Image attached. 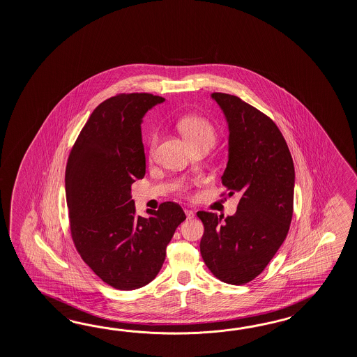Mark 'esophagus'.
<instances>
[{"mask_svg":"<svg viewBox=\"0 0 357 357\" xmlns=\"http://www.w3.org/2000/svg\"><path fill=\"white\" fill-rule=\"evenodd\" d=\"M185 214H186L188 220H192L195 217V213H194V211H191V209H185Z\"/></svg>","mask_w":357,"mask_h":357,"instance_id":"obj_1","label":"esophagus"}]
</instances>
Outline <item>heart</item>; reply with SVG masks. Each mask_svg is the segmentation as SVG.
<instances>
[{
    "label": "heart",
    "instance_id": "heart-1",
    "mask_svg": "<svg viewBox=\"0 0 357 357\" xmlns=\"http://www.w3.org/2000/svg\"><path fill=\"white\" fill-rule=\"evenodd\" d=\"M178 128L181 130L182 135L186 137L190 145L203 143V142L213 144L215 140L214 126L204 117H200V116L185 117L178 123ZM158 140H160V135L157 132L152 134V137L149 139V155L151 157H153L155 153Z\"/></svg>",
    "mask_w": 357,
    "mask_h": 357
}]
</instances>
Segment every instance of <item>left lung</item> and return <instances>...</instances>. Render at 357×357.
<instances>
[{"label":"left lung","mask_w":357,"mask_h":357,"mask_svg":"<svg viewBox=\"0 0 357 357\" xmlns=\"http://www.w3.org/2000/svg\"><path fill=\"white\" fill-rule=\"evenodd\" d=\"M212 98L229 130L222 183L228 197L240 192L241 199L225 222L215 213H197L204 225L200 254L218 280L245 284L266 269L289 234L295 168L272 119L236 96L213 93Z\"/></svg>","instance_id":"8db88e82"}]
</instances>
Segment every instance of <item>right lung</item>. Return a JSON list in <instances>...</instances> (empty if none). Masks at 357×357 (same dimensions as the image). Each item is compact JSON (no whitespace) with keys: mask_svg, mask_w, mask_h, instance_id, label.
<instances>
[{"mask_svg":"<svg viewBox=\"0 0 357 357\" xmlns=\"http://www.w3.org/2000/svg\"><path fill=\"white\" fill-rule=\"evenodd\" d=\"M162 102L149 93L106 99L68 155L65 188L73 241L91 271L114 289L130 291L152 282L176 228L186 220L174 202L140 217L131 199V185L145 175L140 125Z\"/></svg>","mask_w":357,"mask_h":357,"instance_id":"right-lung-1","label":"right lung"}]
</instances>
